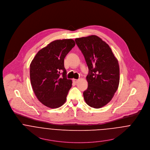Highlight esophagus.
Here are the masks:
<instances>
[{
    "label": "esophagus",
    "mask_w": 150,
    "mask_h": 150,
    "mask_svg": "<svg viewBox=\"0 0 150 150\" xmlns=\"http://www.w3.org/2000/svg\"><path fill=\"white\" fill-rule=\"evenodd\" d=\"M79 79H73V82L74 83H77V82H79Z\"/></svg>",
    "instance_id": "34e87169"
}]
</instances>
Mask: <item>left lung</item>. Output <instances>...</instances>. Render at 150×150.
Masks as SVG:
<instances>
[{"mask_svg": "<svg viewBox=\"0 0 150 150\" xmlns=\"http://www.w3.org/2000/svg\"><path fill=\"white\" fill-rule=\"evenodd\" d=\"M89 69L88 88L83 93L86 103L94 108L107 105L117 90L120 81L118 61L109 45L92 35L75 39Z\"/></svg>", "mask_w": 150, "mask_h": 150, "instance_id": "left-lung-1", "label": "left lung"}]
</instances>
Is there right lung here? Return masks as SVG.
Masks as SVG:
<instances>
[{
    "instance_id": "obj_1",
    "label": "right lung",
    "mask_w": 150,
    "mask_h": 150,
    "mask_svg": "<svg viewBox=\"0 0 150 150\" xmlns=\"http://www.w3.org/2000/svg\"><path fill=\"white\" fill-rule=\"evenodd\" d=\"M75 46L72 39L53 41L35 55L30 67L33 90L38 100L50 108L62 106L71 87L67 78L64 58Z\"/></svg>"
}]
</instances>
